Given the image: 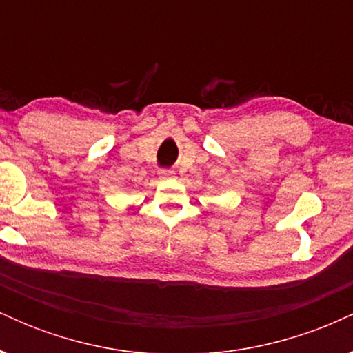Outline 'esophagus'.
Masks as SVG:
<instances>
[{
	"label": "esophagus",
	"instance_id": "1",
	"mask_svg": "<svg viewBox=\"0 0 353 353\" xmlns=\"http://www.w3.org/2000/svg\"><path fill=\"white\" fill-rule=\"evenodd\" d=\"M176 177V172L169 171V169H161L159 171V179L161 181H168V179H174Z\"/></svg>",
	"mask_w": 353,
	"mask_h": 353
}]
</instances>
